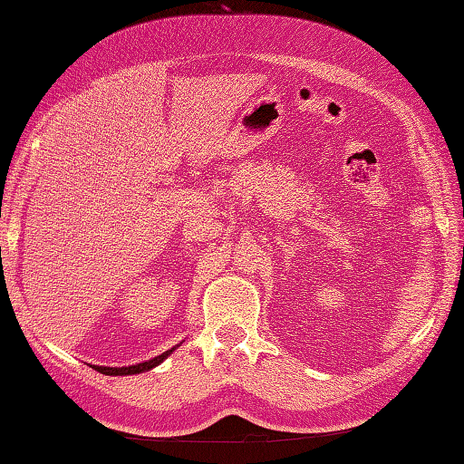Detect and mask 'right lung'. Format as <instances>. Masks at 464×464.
<instances>
[{"mask_svg":"<svg viewBox=\"0 0 464 464\" xmlns=\"http://www.w3.org/2000/svg\"><path fill=\"white\" fill-rule=\"evenodd\" d=\"M182 344V343H179ZM179 344H176V346H172L169 348V351H166V353H162V354H158V356H154V358H150V361H146V362H138V364H130V366H121V368H118V366H96L93 364V368H96L98 372H102V374H108V376H126V374H140V372H146V371H152V368H156L158 364H162L166 358L172 354L176 348L179 346Z\"/></svg>","mask_w":464,"mask_h":464,"instance_id":"add662e5","label":"right lung"}]
</instances>
